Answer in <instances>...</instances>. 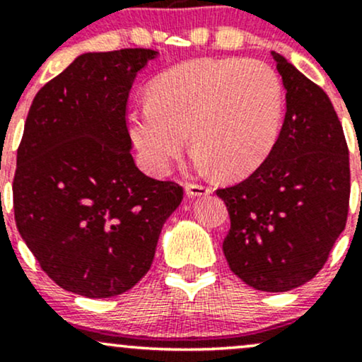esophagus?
I'll list each match as a JSON object with an SVG mask.
<instances>
[{
  "instance_id": "34e87169",
  "label": "esophagus",
  "mask_w": 362,
  "mask_h": 362,
  "mask_svg": "<svg viewBox=\"0 0 362 362\" xmlns=\"http://www.w3.org/2000/svg\"><path fill=\"white\" fill-rule=\"evenodd\" d=\"M185 192H187V195H190V197H202V195L211 194V189L207 185H202V184H187Z\"/></svg>"
}]
</instances>
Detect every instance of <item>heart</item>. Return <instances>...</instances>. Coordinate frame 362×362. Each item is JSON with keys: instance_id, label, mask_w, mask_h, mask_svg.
Wrapping results in <instances>:
<instances>
[{"instance_id": "1", "label": "heart", "mask_w": 362, "mask_h": 362, "mask_svg": "<svg viewBox=\"0 0 362 362\" xmlns=\"http://www.w3.org/2000/svg\"><path fill=\"white\" fill-rule=\"evenodd\" d=\"M149 102L129 114L127 126L143 167L163 175L187 144L195 165L223 177H245L264 163L279 136L284 95L269 64L204 57L161 73Z\"/></svg>"}]
</instances>
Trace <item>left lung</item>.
<instances>
[{
	"instance_id": "obj_1",
	"label": "left lung",
	"mask_w": 362,
	"mask_h": 362,
	"mask_svg": "<svg viewBox=\"0 0 362 362\" xmlns=\"http://www.w3.org/2000/svg\"><path fill=\"white\" fill-rule=\"evenodd\" d=\"M286 117L272 151L250 177L218 189L230 213L228 265L252 288L282 293L322 271L347 221L349 148L328 95L272 52Z\"/></svg>"
}]
</instances>
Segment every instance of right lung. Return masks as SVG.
<instances>
[{
  "label": "right lung",
  "instance_id": "add662e5",
  "mask_svg": "<svg viewBox=\"0 0 362 362\" xmlns=\"http://www.w3.org/2000/svg\"><path fill=\"white\" fill-rule=\"evenodd\" d=\"M151 49L88 52L37 91L16 151L15 221L42 271L86 298L126 293L151 267L184 197L131 155L126 107Z\"/></svg>",
  "mask_w": 362,
  "mask_h": 362
}]
</instances>
